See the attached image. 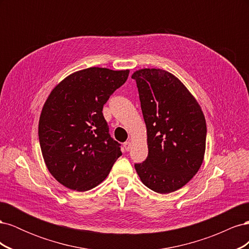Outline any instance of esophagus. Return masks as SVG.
Instances as JSON below:
<instances>
[{"label":"esophagus","instance_id":"obj_1","mask_svg":"<svg viewBox=\"0 0 249 249\" xmlns=\"http://www.w3.org/2000/svg\"><path fill=\"white\" fill-rule=\"evenodd\" d=\"M124 146L125 148L126 152H129V150L132 148V142L131 141H126L124 143Z\"/></svg>","mask_w":249,"mask_h":249}]
</instances>
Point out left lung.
<instances>
[{"instance_id": "1", "label": "left lung", "mask_w": 249, "mask_h": 249, "mask_svg": "<svg viewBox=\"0 0 249 249\" xmlns=\"http://www.w3.org/2000/svg\"><path fill=\"white\" fill-rule=\"evenodd\" d=\"M132 79L137 83L148 147L146 160L135 164V169L153 191H177L202 164L205 115L196 99L175 74L160 69H142Z\"/></svg>"}]
</instances>
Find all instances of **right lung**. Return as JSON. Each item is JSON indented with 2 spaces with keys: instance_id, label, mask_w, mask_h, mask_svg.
Returning a JSON list of instances; mask_svg holds the SVG:
<instances>
[{
  "instance_id": "obj_1",
  "label": "right lung",
  "mask_w": 249,
  "mask_h": 249,
  "mask_svg": "<svg viewBox=\"0 0 249 249\" xmlns=\"http://www.w3.org/2000/svg\"><path fill=\"white\" fill-rule=\"evenodd\" d=\"M129 72L78 71L58 83L44 103L38 124L42 157L51 175L69 189L84 192L100 185L122 156L102 111Z\"/></svg>"
}]
</instances>
